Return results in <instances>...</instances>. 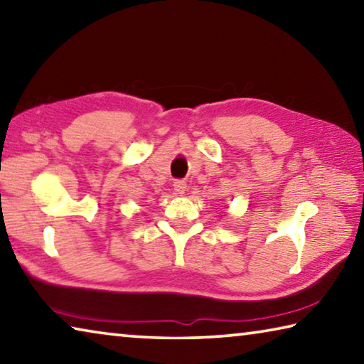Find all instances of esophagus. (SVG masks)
I'll return each instance as SVG.
<instances>
[{"label":"esophagus","instance_id":"1","mask_svg":"<svg viewBox=\"0 0 364 364\" xmlns=\"http://www.w3.org/2000/svg\"><path fill=\"white\" fill-rule=\"evenodd\" d=\"M173 188H175V193L181 196V194L186 193L188 184H186V181H183V180H176V181L173 183Z\"/></svg>","mask_w":364,"mask_h":364}]
</instances>
